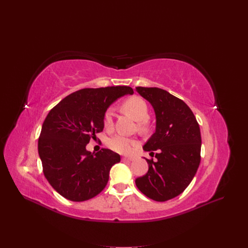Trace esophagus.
<instances>
[{
  "label": "esophagus",
  "instance_id": "obj_1",
  "mask_svg": "<svg viewBox=\"0 0 248 248\" xmlns=\"http://www.w3.org/2000/svg\"><path fill=\"white\" fill-rule=\"evenodd\" d=\"M122 161H123V162H131V161H132V159H131V158L123 157V158H122Z\"/></svg>",
  "mask_w": 248,
  "mask_h": 248
}]
</instances>
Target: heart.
<instances>
[{
	"instance_id": "1",
	"label": "heart",
	"mask_w": 248,
	"mask_h": 248,
	"mask_svg": "<svg viewBox=\"0 0 248 248\" xmlns=\"http://www.w3.org/2000/svg\"><path fill=\"white\" fill-rule=\"evenodd\" d=\"M122 109L124 113L130 116L134 121L138 122V128L140 130L147 129L146 120L148 119V107L146 102L140 97L133 96L125 100L123 105ZM103 124L105 128L110 129L113 126V111L111 109L107 110L104 115ZM136 141L130 138H127L123 135H116L109 140L110 148L120 154H129L132 149L136 146Z\"/></svg>"
}]
</instances>
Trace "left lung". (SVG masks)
<instances>
[{
    "instance_id": "8db88e82",
    "label": "left lung",
    "mask_w": 248,
    "mask_h": 248,
    "mask_svg": "<svg viewBox=\"0 0 248 248\" xmlns=\"http://www.w3.org/2000/svg\"><path fill=\"white\" fill-rule=\"evenodd\" d=\"M147 100L156 117L155 132L143 146L157 150L156 158L146 159L148 171L135 180L137 188L148 198L163 202L180 195L191 183L200 164L199 124L188 106L168 91L157 87H136Z\"/></svg>"
}]
</instances>
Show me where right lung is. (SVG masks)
Segmentation results:
<instances>
[{"instance_id":"obj_1","label":"right lung","mask_w":248,"mask_h":248,"mask_svg":"<svg viewBox=\"0 0 248 248\" xmlns=\"http://www.w3.org/2000/svg\"><path fill=\"white\" fill-rule=\"evenodd\" d=\"M132 95L129 86L84 88L63 98L46 117L38 140L45 178L70 201H85L107 186L111 168L121 156L110 149L86 150L104 128L106 111L119 98Z\"/></svg>"}]
</instances>
